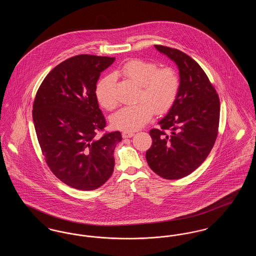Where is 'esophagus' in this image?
Here are the masks:
<instances>
[{
    "mask_svg": "<svg viewBox=\"0 0 256 256\" xmlns=\"http://www.w3.org/2000/svg\"><path fill=\"white\" fill-rule=\"evenodd\" d=\"M134 135V132H124L122 134V138H130V137H132Z\"/></svg>",
    "mask_w": 256,
    "mask_h": 256,
    "instance_id": "34e87169",
    "label": "esophagus"
}]
</instances>
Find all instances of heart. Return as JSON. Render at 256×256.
Listing matches in <instances>:
<instances>
[{
	"label": "heart",
	"mask_w": 256,
	"mask_h": 256,
	"mask_svg": "<svg viewBox=\"0 0 256 256\" xmlns=\"http://www.w3.org/2000/svg\"><path fill=\"white\" fill-rule=\"evenodd\" d=\"M120 73L139 87L135 104L124 106L110 118L114 128L134 132L143 128L154 114L170 110L180 90V76L170 67L159 68L156 63L141 58L126 61ZM98 104L106 110H114L117 100L113 94V78L106 76L96 87Z\"/></svg>",
	"instance_id": "heart-1"
}]
</instances>
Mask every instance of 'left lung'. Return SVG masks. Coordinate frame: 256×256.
I'll return each mask as SVG.
<instances>
[{"mask_svg": "<svg viewBox=\"0 0 256 256\" xmlns=\"http://www.w3.org/2000/svg\"><path fill=\"white\" fill-rule=\"evenodd\" d=\"M180 71V90L168 114L152 128L146 150L150 168L166 180H178L200 166L217 138L219 96L200 66L182 50L154 45Z\"/></svg>", "mask_w": 256, "mask_h": 256, "instance_id": "obj_1", "label": "left lung"}]
</instances>
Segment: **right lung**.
<instances>
[{"label": "right lung", "instance_id": "obj_1", "mask_svg": "<svg viewBox=\"0 0 256 256\" xmlns=\"http://www.w3.org/2000/svg\"><path fill=\"white\" fill-rule=\"evenodd\" d=\"M115 58L80 54L54 67L37 91L32 119L50 170L74 189L95 190L114 170L120 132L96 136L106 122L98 108L96 84Z\"/></svg>", "mask_w": 256, "mask_h": 256}]
</instances>
